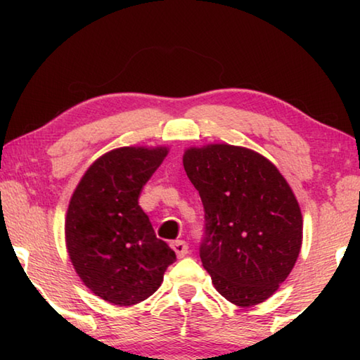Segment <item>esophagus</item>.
<instances>
[{
	"mask_svg": "<svg viewBox=\"0 0 360 360\" xmlns=\"http://www.w3.org/2000/svg\"><path fill=\"white\" fill-rule=\"evenodd\" d=\"M172 248L174 249V252H176V255H178L179 259L186 257V255L188 254V246H187V243H186V241H182V240H176V241H173V243H172Z\"/></svg>",
	"mask_w": 360,
	"mask_h": 360,
	"instance_id": "esophagus-1",
	"label": "esophagus"
}]
</instances>
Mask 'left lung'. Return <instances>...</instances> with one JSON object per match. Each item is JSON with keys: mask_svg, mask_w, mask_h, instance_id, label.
<instances>
[{"mask_svg": "<svg viewBox=\"0 0 360 360\" xmlns=\"http://www.w3.org/2000/svg\"><path fill=\"white\" fill-rule=\"evenodd\" d=\"M182 163L203 203L200 259L216 290L238 307L266 300L302 248V212L289 184L265 157L238 146L188 149Z\"/></svg>", "mask_w": 360, "mask_h": 360, "instance_id": "left-lung-1", "label": "left lung"}]
</instances>
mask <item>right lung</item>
Masks as SVG:
<instances>
[{"label":"right lung","instance_id":"right-lung-1","mask_svg":"<svg viewBox=\"0 0 360 360\" xmlns=\"http://www.w3.org/2000/svg\"><path fill=\"white\" fill-rule=\"evenodd\" d=\"M165 148L108 152L79 182L66 212V248L84 284L112 304L130 307L160 288L176 260L138 205L141 188L160 167Z\"/></svg>","mask_w":360,"mask_h":360}]
</instances>
